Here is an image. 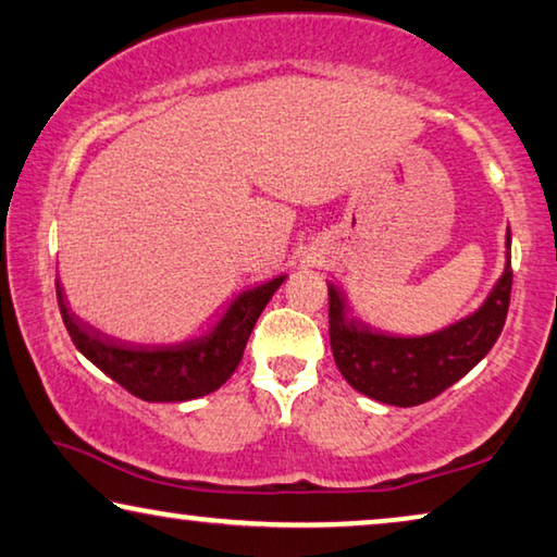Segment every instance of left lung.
Segmentation results:
<instances>
[{
    "instance_id": "8db88e82",
    "label": "left lung",
    "mask_w": 557,
    "mask_h": 557,
    "mask_svg": "<svg viewBox=\"0 0 557 557\" xmlns=\"http://www.w3.org/2000/svg\"><path fill=\"white\" fill-rule=\"evenodd\" d=\"M505 247L510 250V230ZM510 255L491 295L475 312L437 332L397 337L347 318L345 297L330 289V345L337 370L372 400L412 408L433 400L475 368L500 337L510 307Z\"/></svg>"
}]
</instances>
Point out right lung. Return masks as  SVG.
I'll use <instances>...</instances> for the list:
<instances>
[{"label":"right lung","mask_w":557,"mask_h":557,"mask_svg":"<svg viewBox=\"0 0 557 557\" xmlns=\"http://www.w3.org/2000/svg\"><path fill=\"white\" fill-rule=\"evenodd\" d=\"M282 282L285 275L239 293L210 332L180 345H132L102 335L70 312L60 282L57 302L74 347L104 375L139 400L185 403L210 395L227 383L243 360L257 318Z\"/></svg>","instance_id":"obj_1"}]
</instances>
